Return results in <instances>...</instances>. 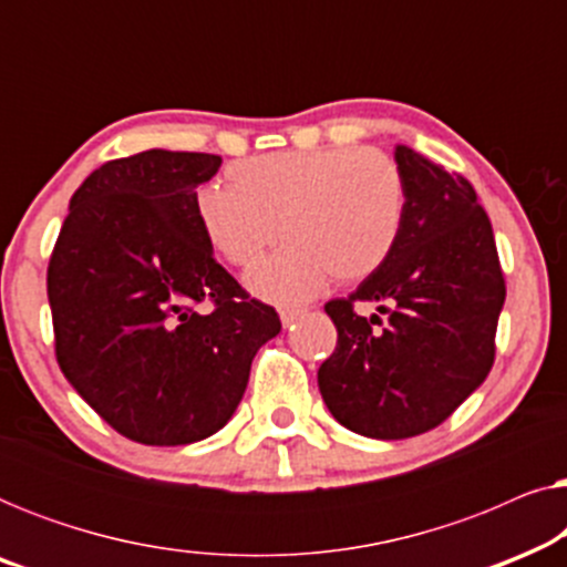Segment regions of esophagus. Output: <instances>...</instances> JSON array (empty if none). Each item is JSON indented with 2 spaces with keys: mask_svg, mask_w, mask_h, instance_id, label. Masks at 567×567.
Wrapping results in <instances>:
<instances>
[{
  "mask_svg": "<svg viewBox=\"0 0 567 567\" xmlns=\"http://www.w3.org/2000/svg\"><path fill=\"white\" fill-rule=\"evenodd\" d=\"M305 315H307V309H301V307L281 309V322H284V328H291V324L297 322L299 317H305Z\"/></svg>",
  "mask_w": 567,
  "mask_h": 567,
  "instance_id": "esophagus-1",
  "label": "esophagus"
}]
</instances>
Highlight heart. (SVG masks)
I'll return each instance as SVG.
<instances>
[{
  "mask_svg": "<svg viewBox=\"0 0 567 567\" xmlns=\"http://www.w3.org/2000/svg\"><path fill=\"white\" fill-rule=\"evenodd\" d=\"M229 185L196 193L208 245L235 268H252L278 237L291 239L247 278L258 297L301 301L332 276H374L398 245L405 181L379 150L270 152L227 167Z\"/></svg>",
  "mask_w": 567,
  "mask_h": 567,
  "instance_id": "obj_1",
  "label": "heart"
}]
</instances>
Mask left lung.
<instances>
[{
  "instance_id": "1",
  "label": "left lung",
  "mask_w": 567,
  "mask_h": 567,
  "mask_svg": "<svg viewBox=\"0 0 567 567\" xmlns=\"http://www.w3.org/2000/svg\"><path fill=\"white\" fill-rule=\"evenodd\" d=\"M405 219L382 268L332 299L338 346L317 371L322 400L348 431L410 439L436 429L485 382L506 281L493 227L462 175L398 146ZM377 300L388 315L361 318Z\"/></svg>"
}]
</instances>
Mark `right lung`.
I'll use <instances>...</instances> for the list:
<instances>
[{"instance_id":"1","label":"right lung","mask_w":567,"mask_h":567,"mask_svg":"<svg viewBox=\"0 0 567 567\" xmlns=\"http://www.w3.org/2000/svg\"><path fill=\"white\" fill-rule=\"evenodd\" d=\"M219 165L167 150L105 162L69 200L49 260L61 371L107 425L146 446L224 429L255 353L281 332L276 309L216 262L198 224L196 188Z\"/></svg>"}]
</instances>
